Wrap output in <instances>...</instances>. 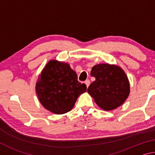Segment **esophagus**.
I'll return each mask as SVG.
<instances>
[{"label": "esophagus", "instance_id": "34e87169", "mask_svg": "<svg viewBox=\"0 0 155 155\" xmlns=\"http://www.w3.org/2000/svg\"><path fill=\"white\" fill-rule=\"evenodd\" d=\"M85 85H86V86H87V87H89V85H90V80H86L85 81Z\"/></svg>", "mask_w": 155, "mask_h": 155}]
</instances>
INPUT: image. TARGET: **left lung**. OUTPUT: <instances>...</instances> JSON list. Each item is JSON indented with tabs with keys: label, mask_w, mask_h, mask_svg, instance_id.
<instances>
[{
	"label": "left lung",
	"mask_w": 155,
	"mask_h": 155,
	"mask_svg": "<svg viewBox=\"0 0 155 155\" xmlns=\"http://www.w3.org/2000/svg\"><path fill=\"white\" fill-rule=\"evenodd\" d=\"M91 76L96 80L89 86L88 93L102 109L106 111L120 107L130 93V85L125 72L115 65H94Z\"/></svg>",
	"instance_id": "obj_1"
}]
</instances>
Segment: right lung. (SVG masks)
<instances>
[{
	"mask_svg": "<svg viewBox=\"0 0 155 155\" xmlns=\"http://www.w3.org/2000/svg\"><path fill=\"white\" fill-rule=\"evenodd\" d=\"M35 91L46 109L63 114L72 109L78 97L87 91V86L78 82L77 73L69 64L51 60L39 77Z\"/></svg>",
	"mask_w": 155,
	"mask_h": 155,
	"instance_id": "obj_1",
	"label": "right lung"
}]
</instances>
